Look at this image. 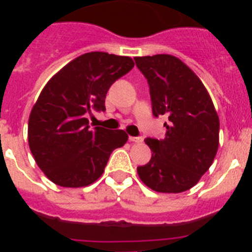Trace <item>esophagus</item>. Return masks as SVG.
<instances>
[{
    "label": "esophagus",
    "instance_id": "esophagus-1",
    "mask_svg": "<svg viewBox=\"0 0 252 252\" xmlns=\"http://www.w3.org/2000/svg\"><path fill=\"white\" fill-rule=\"evenodd\" d=\"M128 140H130L131 142H137V144H139V142H142V137H133V136H130V137H128Z\"/></svg>",
    "mask_w": 252,
    "mask_h": 252
}]
</instances>
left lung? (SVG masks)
<instances>
[{"label":"left lung","instance_id":"1","mask_svg":"<svg viewBox=\"0 0 252 252\" xmlns=\"http://www.w3.org/2000/svg\"><path fill=\"white\" fill-rule=\"evenodd\" d=\"M135 62L148 79L154 116L169 120L164 139L145 140L153 154L137 174L155 192H186L212 165L218 150L220 119L211 95L179 58L157 54Z\"/></svg>","mask_w":252,"mask_h":252}]
</instances>
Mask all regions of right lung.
Segmentation results:
<instances>
[{
    "instance_id": "right-lung-1",
    "label": "right lung",
    "mask_w": 252,
    "mask_h": 252,
    "mask_svg": "<svg viewBox=\"0 0 252 252\" xmlns=\"http://www.w3.org/2000/svg\"><path fill=\"white\" fill-rule=\"evenodd\" d=\"M130 57L86 53L49 79L30 112L28 140L37 166L57 186L94 183L115 149L126 144L124 130L91 128L87 112L104 111L111 84L128 73Z\"/></svg>"
}]
</instances>
